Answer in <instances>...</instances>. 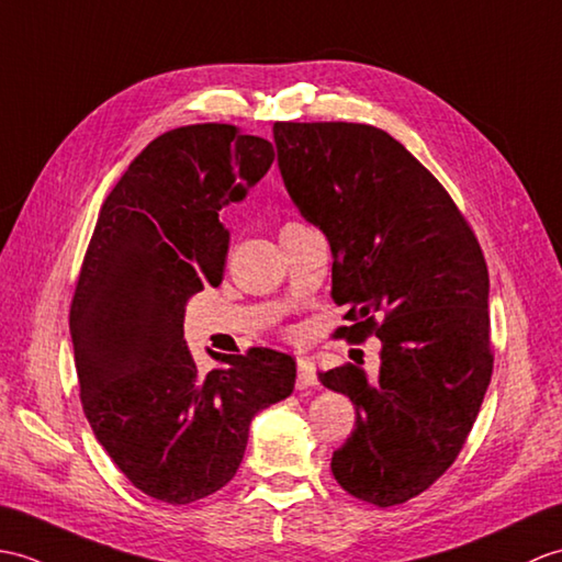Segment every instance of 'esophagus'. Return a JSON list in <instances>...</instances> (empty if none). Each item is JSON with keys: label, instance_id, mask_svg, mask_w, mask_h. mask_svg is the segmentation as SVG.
Masks as SVG:
<instances>
[{"label": "esophagus", "instance_id": "esophagus-1", "mask_svg": "<svg viewBox=\"0 0 562 562\" xmlns=\"http://www.w3.org/2000/svg\"><path fill=\"white\" fill-rule=\"evenodd\" d=\"M317 384L315 368L307 358H297V390H307V386Z\"/></svg>", "mask_w": 562, "mask_h": 562}]
</instances>
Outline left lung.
<instances>
[{
  "label": "left lung",
  "mask_w": 562,
  "mask_h": 562,
  "mask_svg": "<svg viewBox=\"0 0 562 562\" xmlns=\"http://www.w3.org/2000/svg\"><path fill=\"white\" fill-rule=\"evenodd\" d=\"M273 144L293 204L331 247V295L348 305L336 336L382 341L375 380L351 363L317 372L356 406L331 473L358 501L406 503L452 467L491 384L488 267L452 196L386 132L277 122Z\"/></svg>",
  "instance_id": "1"
}]
</instances>
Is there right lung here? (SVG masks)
<instances>
[{"instance_id":"add662e5","label":"right lung","mask_w":562,"mask_h":562,"mask_svg":"<svg viewBox=\"0 0 562 562\" xmlns=\"http://www.w3.org/2000/svg\"><path fill=\"white\" fill-rule=\"evenodd\" d=\"M273 146L233 124L160 134L103 202L74 291L69 331L83 414L117 469L148 497L187 505L238 471L249 423L295 386V360L271 348L214 353L199 375L184 303L223 281L240 202Z\"/></svg>"}]
</instances>
